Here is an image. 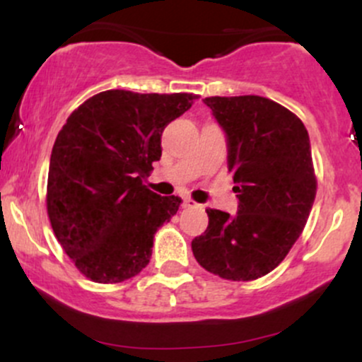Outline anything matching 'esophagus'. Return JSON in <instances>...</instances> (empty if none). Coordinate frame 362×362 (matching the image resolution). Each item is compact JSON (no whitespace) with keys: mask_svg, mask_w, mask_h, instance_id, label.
Here are the masks:
<instances>
[{"mask_svg":"<svg viewBox=\"0 0 362 362\" xmlns=\"http://www.w3.org/2000/svg\"><path fill=\"white\" fill-rule=\"evenodd\" d=\"M182 206L189 207V209H190V207H199L201 204H197V202L192 201V199H184V204H182Z\"/></svg>","mask_w":362,"mask_h":362,"instance_id":"obj_1","label":"esophagus"}]
</instances>
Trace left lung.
I'll list each match as a JSON object with an SVG mask.
<instances>
[{"label":"left lung","instance_id":"left-lung-1","mask_svg":"<svg viewBox=\"0 0 362 362\" xmlns=\"http://www.w3.org/2000/svg\"><path fill=\"white\" fill-rule=\"evenodd\" d=\"M228 136L236 216L206 209L209 226L192 240L201 267L228 281H253L286 259L308 221L317 175L308 131L296 114L259 95L207 97Z\"/></svg>","mask_w":362,"mask_h":362}]
</instances>
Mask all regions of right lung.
Instances as JSON below:
<instances>
[{"label":"right lung","instance_id":"add662e5","mask_svg":"<svg viewBox=\"0 0 362 362\" xmlns=\"http://www.w3.org/2000/svg\"><path fill=\"white\" fill-rule=\"evenodd\" d=\"M194 93L107 90L69 115L54 143L45 206L62 250L90 281L115 284L149 264L158 228L182 199L143 180L161 156V132Z\"/></svg>","mask_w":362,"mask_h":362}]
</instances>
